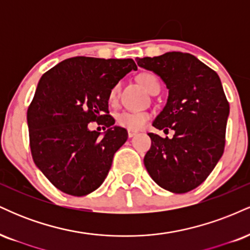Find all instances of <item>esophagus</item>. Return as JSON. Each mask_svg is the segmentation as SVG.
Listing matches in <instances>:
<instances>
[{
	"mask_svg": "<svg viewBox=\"0 0 250 250\" xmlns=\"http://www.w3.org/2000/svg\"><path fill=\"white\" fill-rule=\"evenodd\" d=\"M137 134L136 130H133V129H128V137H133Z\"/></svg>",
	"mask_w": 250,
	"mask_h": 250,
	"instance_id": "34e87169",
	"label": "esophagus"
}]
</instances>
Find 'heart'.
<instances>
[{
  "instance_id": "heart-1",
  "label": "heart",
  "mask_w": 250,
  "mask_h": 250,
  "mask_svg": "<svg viewBox=\"0 0 250 250\" xmlns=\"http://www.w3.org/2000/svg\"><path fill=\"white\" fill-rule=\"evenodd\" d=\"M139 82L145 87L149 93H154L156 89H160V81L157 76L153 73H142L139 75ZM117 91H119V84H114L110 88L108 94V99L110 102L116 100ZM150 119V114L143 109H133V110H125L120 113L116 117V121L121 127L133 130H140L147 125Z\"/></svg>"
}]
</instances>
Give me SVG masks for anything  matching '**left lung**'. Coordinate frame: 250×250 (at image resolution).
<instances>
[{
    "mask_svg": "<svg viewBox=\"0 0 250 250\" xmlns=\"http://www.w3.org/2000/svg\"><path fill=\"white\" fill-rule=\"evenodd\" d=\"M137 64L167 85V103L153 125L175 133L173 139L148 134L145 167L160 187L187 193L207 179L225 150L229 103L221 80L194 55L180 51L137 59Z\"/></svg>",
    "mask_w": 250,
    "mask_h": 250,
    "instance_id": "obj_1",
    "label": "left lung"
}]
</instances>
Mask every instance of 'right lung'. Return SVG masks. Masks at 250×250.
<instances>
[{"label": "right lung", "instance_id": "1", "mask_svg": "<svg viewBox=\"0 0 250 250\" xmlns=\"http://www.w3.org/2000/svg\"><path fill=\"white\" fill-rule=\"evenodd\" d=\"M136 69L131 59L77 56L42 75L27 113L30 150L36 167L63 193L84 196L107 177L114 154L128 139L108 115V94ZM90 122L108 128L101 139L88 130Z\"/></svg>", "mask_w": 250, "mask_h": 250}]
</instances>
